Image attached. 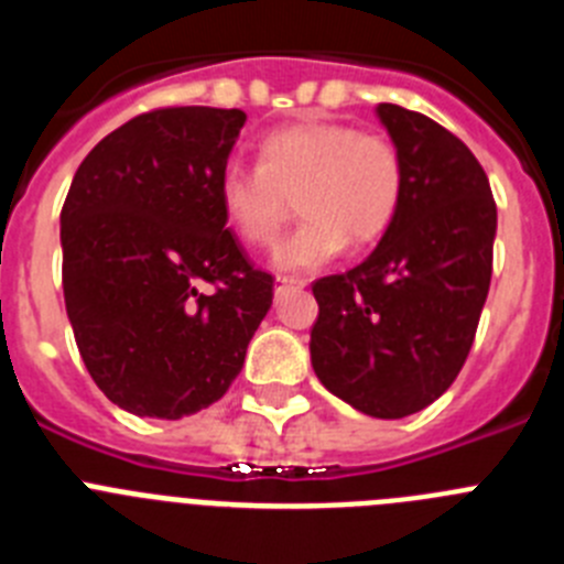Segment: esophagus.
Listing matches in <instances>:
<instances>
[{"instance_id": "34e87169", "label": "esophagus", "mask_w": 564, "mask_h": 564, "mask_svg": "<svg viewBox=\"0 0 564 564\" xmlns=\"http://www.w3.org/2000/svg\"><path fill=\"white\" fill-rule=\"evenodd\" d=\"M296 288H305V279L276 276V285H273V293H276V299H282V296H285V293L296 291Z\"/></svg>"}]
</instances>
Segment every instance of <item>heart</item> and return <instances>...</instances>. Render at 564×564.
Listing matches in <instances>:
<instances>
[{
    "label": "heart",
    "mask_w": 564,
    "mask_h": 564,
    "mask_svg": "<svg viewBox=\"0 0 564 564\" xmlns=\"http://www.w3.org/2000/svg\"><path fill=\"white\" fill-rule=\"evenodd\" d=\"M403 163L387 134L350 123L302 121L259 141L257 166L228 163L217 181L223 217L242 242L268 248L296 208V231L276 248L279 271H313L344 251L372 246L395 220Z\"/></svg>",
    "instance_id": "1"
}]
</instances>
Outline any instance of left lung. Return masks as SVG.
I'll return each mask as SVG.
<instances>
[{
	"instance_id": "1",
	"label": "left lung",
	"mask_w": 564,
	"mask_h": 564,
	"mask_svg": "<svg viewBox=\"0 0 564 564\" xmlns=\"http://www.w3.org/2000/svg\"><path fill=\"white\" fill-rule=\"evenodd\" d=\"M403 163L395 220L361 265L313 282L311 361L336 398L406 417L449 390L491 285L497 206L471 149L432 118L378 104Z\"/></svg>"
}]
</instances>
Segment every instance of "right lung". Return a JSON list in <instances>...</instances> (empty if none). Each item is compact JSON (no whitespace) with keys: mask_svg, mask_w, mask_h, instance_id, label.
Listing matches in <instances>:
<instances>
[{"mask_svg":"<svg viewBox=\"0 0 564 564\" xmlns=\"http://www.w3.org/2000/svg\"><path fill=\"white\" fill-rule=\"evenodd\" d=\"M242 123V109H152L69 183L64 305L93 381L132 415L177 421L220 401L271 311L273 276L248 262L217 200Z\"/></svg>","mask_w":564,"mask_h":564,"instance_id":"1","label":"right lung"}]
</instances>
